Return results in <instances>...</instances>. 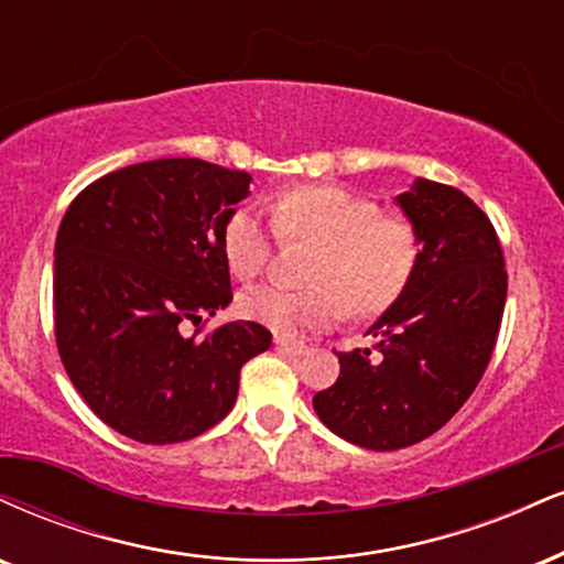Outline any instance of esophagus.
Masks as SVG:
<instances>
[{
  "label": "esophagus",
  "instance_id": "esophagus-1",
  "mask_svg": "<svg viewBox=\"0 0 564 564\" xmlns=\"http://www.w3.org/2000/svg\"><path fill=\"white\" fill-rule=\"evenodd\" d=\"M275 349L286 351V355H294V357L307 355V347H304L302 341H291V338H283V336H275Z\"/></svg>",
  "mask_w": 564,
  "mask_h": 564
}]
</instances>
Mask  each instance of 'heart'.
<instances>
[{"instance_id":"obj_1","label":"heart","mask_w":564,"mask_h":564,"mask_svg":"<svg viewBox=\"0 0 564 564\" xmlns=\"http://www.w3.org/2000/svg\"><path fill=\"white\" fill-rule=\"evenodd\" d=\"M270 220L283 239L317 247L310 291L257 286L241 294V310L278 336L323 330L341 317L378 315L399 300L420 260L412 223L383 217L365 196L336 186H300L270 202ZM230 273L252 281L268 262L270 243L252 209H236L223 228Z\"/></svg>"}]
</instances>
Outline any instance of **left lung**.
Here are the masks:
<instances>
[{"instance_id": "1", "label": "left lung", "mask_w": 564, "mask_h": 564, "mask_svg": "<svg viewBox=\"0 0 564 564\" xmlns=\"http://www.w3.org/2000/svg\"><path fill=\"white\" fill-rule=\"evenodd\" d=\"M420 239L399 300L370 325V349L341 351L336 383L312 399L336 436L372 452L429 438L467 402L497 344L507 300L491 220L444 183L415 178L393 199Z\"/></svg>"}]
</instances>
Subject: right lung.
Segmentation results:
<instances>
[{
	"label": "right lung",
	"mask_w": 564,
	"mask_h": 564,
	"mask_svg": "<svg viewBox=\"0 0 564 564\" xmlns=\"http://www.w3.org/2000/svg\"><path fill=\"white\" fill-rule=\"evenodd\" d=\"M252 175L196 158L128 165L86 186L54 241V334L94 415L141 444H178L228 415L241 365L273 336L252 321L196 341L226 310L223 228Z\"/></svg>",
	"instance_id": "right-lung-1"
}]
</instances>
